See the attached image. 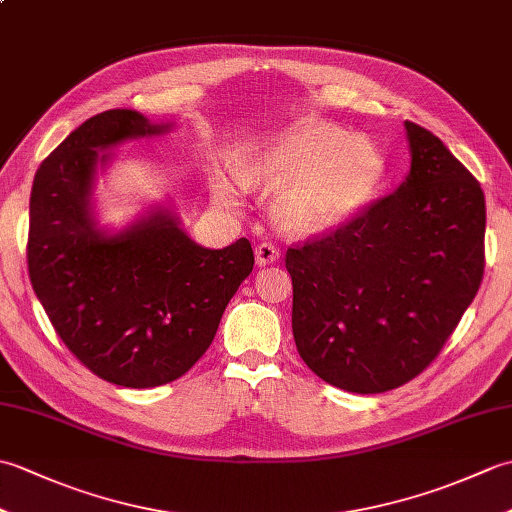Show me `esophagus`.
Returning <instances> with one entry per match:
<instances>
[{"mask_svg":"<svg viewBox=\"0 0 512 512\" xmlns=\"http://www.w3.org/2000/svg\"><path fill=\"white\" fill-rule=\"evenodd\" d=\"M279 248L277 246H273V244H268V242H264V244H259L257 248H255V259H257V266H268V264H275V262H279Z\"/></svg>","mask_w":512,"mask_h":512,"instance_id":"esophagus-1","label":"esophagus"}]
</instances>
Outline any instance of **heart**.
I'll return each mask as SVG.
<instances>
[{"instance_id": "obj_1", "label": "heart", "mask_w": 512, "mask_h": 512, "mask_svg": "<svg viewBox=\"0 0 512 512\" xmlns=\"http://www.w3.org/2000/svg\"><path fill=\"white\" fill-rule=\"evenodd\" d=\"M239 187L275 193L273 217L290 235L339 228L376 198L387 176V158L374 138L306 121L279 136L239 149L231 158ZM215 198L231 204L235 191L213 180Z\"/></svg>"}]
</instances>
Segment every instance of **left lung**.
Returning <instances> with one entry per match:
<instances>
[{
  "label": "left lung",
  "mask_w": 512,
  "mask_h": 512,
  "mask_svg": "<svg viewBox=\"0 0 512 512\" xmlns=\"http://www.w3.org/2000/svg\"><path fill=\"white\" fill-rule=\"evenodd\" d=\"M411 167L350 224L288 248L292 334L314 374L352 394L416 378L458 328L484 275L480 182L405 121Z\"/></svg>",
  "instance_id": "obj_1"
}]
</instances>
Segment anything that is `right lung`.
<instances>
[{
	"instance_id": "add662e5",
	"label": "right lung",
	"mask_w": 512,
	"mask_h": 512,
	"mask_svg": "<svg viewBox=\"0 0 512 512\" xmlns=\"http://www.w3.org/2000/svg\"><path fill=\"white\" fill-rule=\"evenodd\" d=\"M171 129L134 110L96 114L41 162L30 193L37 299L90 372L132 389L167 385L198 363L255 264L246 237L220 250L195 244L169 204L116 231L99 222L94 187L110 149Z\"/></svg>"
}]
</instances>
